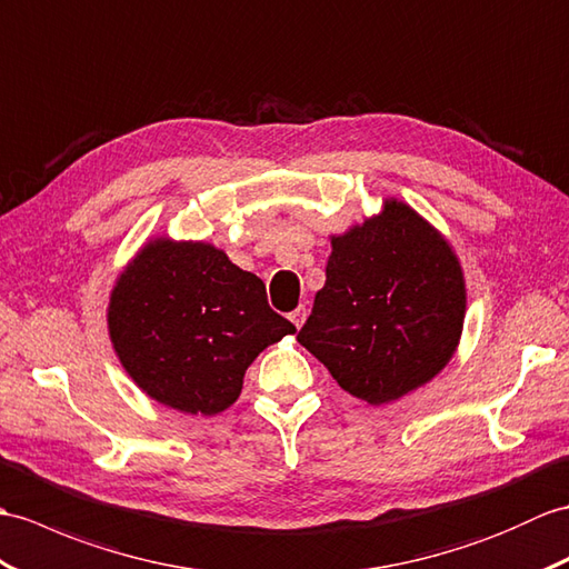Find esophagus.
<instances>
[{
    "instance_id": "obj_1",
    "label": "esophagus",
    "mask_w": 569,
    "mask_h": 569,
    "mask_svg": "<svg viewBox=\"0 0 569 569\" xmlns=\"http://www.w3.org/2000/svg\"><path fill=\"white\" fill-rule=\"evenodd\" d=\"M306 317H308V310H306V306H300V308H296L293 312H290V322H293L300 329L302 322H306Z\"/></svg>"
}]
</instances>
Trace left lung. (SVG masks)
<instances>
[{
	"label": "left lung",
	"instance_id": "8db88e82",
	"mask_svg": "<svg viewBox=\"0 0 569 569\" xmlns=\"http://www.w3.org/2000/svg\"><path fill=\"white\" fill-rule=\"evenodd\" d=\"M466 276L446 237L386 198L332 234L327 281L298 341L353 398L388 405L439 376L466 320Z\"/></svg>",
	"mask_w": 569,
	"mask_h": 569
}]
</instances>
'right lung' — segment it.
<instances>
[{
  "label": "right lung",
  "mask_w": 569,
  "mask_h": 569,
  "mask_svg": "<svg viewBox=\"0 0 569 569\" xmlns=\"http://www.w3.org/2000/svg\"><path fill=\"white\" fill-rule=\"evenodd\" d=\"M109 337L136 386L183 415H218L242 392L247 368L296 327L267 288L208 242L154 237L116 279Z\"/></svg>",
  "instance_id": "obj_1"
}]
</instances>
